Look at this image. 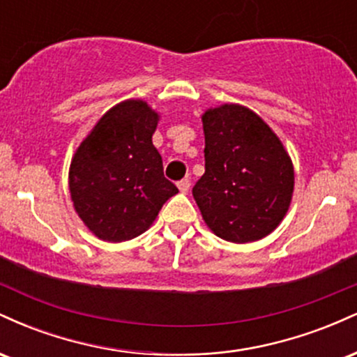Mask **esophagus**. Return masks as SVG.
Here are the masks:
<instances>
[{
	"label": "esophagus",
	"instance_id": "obj_1",
	"mask_svg": "<svg viewBox=\"0 0 357 357\" xmlns=\"http://www.w3.org/2000/svg\"><path fill=\"white\" fill-rule=\"evenodd\" d=\"M190 186H191V183H190V179H188V178H184L178 183V188H179V191H181V192L190 191Z\"/></svg>",
	"mask_w": 357,
	"mask_h": 357
}]
</instances>
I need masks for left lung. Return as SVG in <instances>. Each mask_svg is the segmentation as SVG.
Returning a JSON list of instances; mask_svg holds the SVG:
<instances>
[{"instance_id": "8db88e82", "label": "left lung", "mask_w": 357, "mask_h": 357, "mask_svg": "<svg viewBox=\"0 0 357 357\" xmlns=\"http://www.w3.org/2000/svg\"><path fill=\"white\" fill-rule=\"evenodd\" d=\"M204 174L192 188L206 227L233 243L261 240L294 195V165L278 136L240 104L204 110Z\"/></svg>"}]
</instances>
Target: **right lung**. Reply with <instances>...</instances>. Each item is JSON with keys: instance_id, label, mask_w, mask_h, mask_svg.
<instances>
[{"instance_id": "1", "label": "right lung", "mask_w": 357, "mask_h": 357, "mask_svg": "<svg viewBox=\"0 0 357 357\" xmlns=\"http://www.w3.org/2000/svg\"><path fill=\"white\" fill-rule=\"evenodd\" d=\"M159 114L129 99L99 119L73 154L68 190L79 218L97 238L132 240L149 230L178 188L153 144Z\"/></svg>"}]
</instances>
